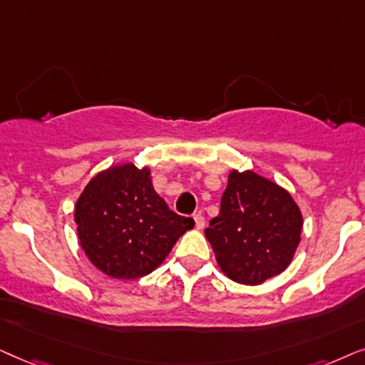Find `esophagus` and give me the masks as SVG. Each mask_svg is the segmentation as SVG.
Here are the masks:
<instances>
[{
    "label": "esophagus",
    "instance_id": "esophagus-1",
    "mask_svg": "<svg viewBox=\"0 0 365 365\" xmlns=\"http://www.w3.org/2000/svg\"><path fill=\"white\" fill-rule=\"evenodd\" d=\"M193 220H195V227L198 230H202V228L205 227V218H203L200 213H195V215H193Z\"/></svg>",
    "mask_w": 365,
    "mask_h": 365
}]
</instances>
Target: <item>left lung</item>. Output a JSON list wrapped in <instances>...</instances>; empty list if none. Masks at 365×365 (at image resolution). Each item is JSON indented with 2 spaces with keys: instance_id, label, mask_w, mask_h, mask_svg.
<instances>
[{
  "instance_id": "1",
  "label": "left lung",
  "mask_w": 365,
  "mask_h": 365,
  "mask_svg": "<svg viewBox=\"0 0 365 365\" xmlns=\"http://www.w3.org/2000/svg\"><path fill=\"white\" fill-rule=\"evenodd\" d=\"M302 223L300 208L285 188L252 170H232L220 213L205 237L228 279L259 285L287 269Z\"/></svg>"
}]
</instances>
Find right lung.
<instances>
[{
    "label": "right lung",
    "mask_w": 365,
    "mask_h": 365,
    "mask_svg": "<svg viewBox=\"0 0 365 365\" xmlns=\"http://www.w3.org/2000/svg\"><path fill=\"white\" fill-rule=\"evenodd\" d=\"M78 239L91 264L121 280L148 275L195 225L153 190L150 170L115 165L93 177L75 207Z\"/></svg>",
    "instance_id": "1"
}]
</instances>
